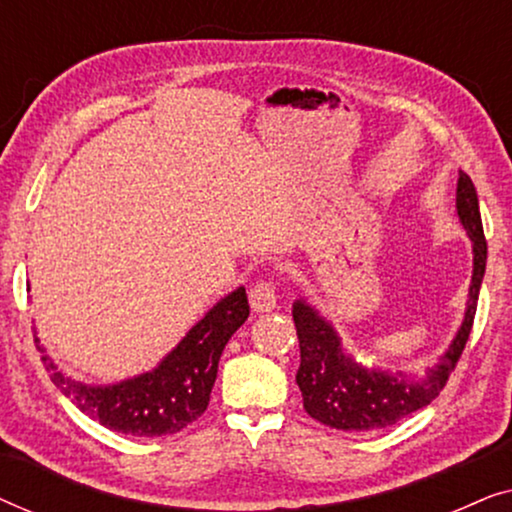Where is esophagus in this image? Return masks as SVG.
<instances>
[{"mask_svg": "<svg viewBox=\"0 0 512 512\" xmlns=\"http://www.w3.org/2000/svg\"><path fill=\"white\" fill-rule=\"evenodd\" d=\"M249 303L254 312H272L277 307V289L272 282H258L249 291Z\"/></svg>", "mask_w": 512, "mask_h": 512, "instance_id": "esophagus-1", "label": "esophagus"}]
</instances>
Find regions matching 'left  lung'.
<instances>
[{
  "instance_id": "left-lung-1",
  "label": "left lung",
  "mask_w": 512,
  "mask_h": 512,
  "mask_svg": "<svg viewBox=\"0 0 512 512\" xmlns=\"http://www.w3.org/2000/svg\"><path fill=\"white\" fill-rule=\"evenodd\" d=\"M457 214L473 242V277L468 286V303L464 321L447 352L440 356L438 366L426 370L422 377L361 366L342 347L333 324H328L303 298L293 303V321H296L300 342L296 382L303 391L307 415L338 431H377L401 422L403 417L429 405L443 391L471 335L487 265V242L482 233L478 193L466 172H459L457 181Z\"/></svg>"
}]
</instances>
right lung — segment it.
Masks as SVG:
<instances>
[{
	"label": "right lung",
	"mask_w": 512,
	"mask_h": 512,
	"mask_svg": "<svg viewBox=\"0 0 512 512\" xmlns=\"http://www.w3.org/2000/svg\"><path fill=\"white\" fill-rule=\"evenodd\" d=\"M247 317V291L240 286L221 298L156 368L107 387L74 382L46 354L41 361L55 387L107 429L139 438L172 436L207 410L223 347ZM34 342L44 352L39 338Z\"/></svg>",
	"instance_id": "right-lung-1"
}]
</instances>
